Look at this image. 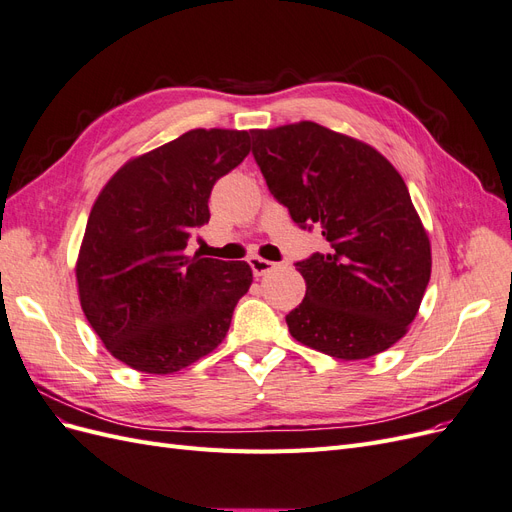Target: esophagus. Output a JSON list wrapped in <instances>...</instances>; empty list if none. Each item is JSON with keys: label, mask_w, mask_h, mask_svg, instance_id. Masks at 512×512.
Listing matches in <instances>:
<instances>
[{"label": "esophagus", "mask_w": 512, "mask_h": 512, "mask_svg": "<svg viewBox=\"0 0 512 512\" xmlns=\"http://www.w3.org/2000/svg\"><path fill=\"white\" fill-rule=\"evenodd\" d=\"M247 262H250V269H252V273H254L256 277L269 273V271L275 267L271 260H265V258H260V256H252Z\"/></svg>", "instance_id": "esophagus-1"}]
</instances>
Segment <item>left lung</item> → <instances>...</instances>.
Returning a JSON list of instances; mask_svg holds the SVG:
<instances>
[{"instance_id":"8db88e82","label":"left lung","mask_w":512,"mask_h":512,"mask_svg":"<svg viewBox=\"0 0 512 512\" xmlns=\"http://www.w3.org/2000/svg\"><path fill=\"white\" fill-rule=\"evenodd\" d=\"M269 192L294 224L322 228L327 252L297 262L305 299L286 316L297 342L369 359L406 335L431 275L410 192L382 153L314 121L252 130Z\"/></svg>"}]
</instances>
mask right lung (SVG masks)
Wrapping results in <instances>:
<instances>
[{"label": "right lung", "instance_id": "add662e5", "mask_svg": "<svg viewBox=\"0 0 512 512\" xmlns=\"http://www.w3.org/2000/svg\"><path fill=\"white\" fill-rule=\"evenodd\" d=\"M250 153V132L190 130L123 164L89 213L76 262L81 307L106 350L173 374L222 344L250 290L247 262L188 256L215 181Z\"/></svg>", "mask_w": 512, "mask_h": 512}]
</instances>
